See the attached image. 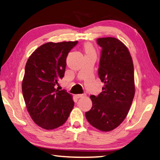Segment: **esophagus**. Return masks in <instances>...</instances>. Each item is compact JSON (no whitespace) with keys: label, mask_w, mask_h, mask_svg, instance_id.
<instances>
[{"label":"esophagus","mask_w":160,"mask_h":160,"mask_svg":"<svg viewBox=\"0 0 160 160\" xmlns=\"http://www.w3.org/2000/svg\"><path fill=\"white\" fill-rule=\"evenodd\" d=\"M86 96V94H77L76 97L77 98H82V97H84Z\"/></svg>","instance_id":"esophagus-1"}]
</instances>
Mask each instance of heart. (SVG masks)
<instances>
[{
  "mask_svg": "<svg viewBox=\"0 0 160 160\" xmlns=\"http://www.w3.org/2000/svg\"><path fill=\"white\" fill-rule=\"evenodd\" d=\"M83 50H84V52H85V53H86V54L95 53V50H94V47L92 46V45L90 43H86L84 44Z\"/></svg>",
  "mask_w": 160,
  "mask_h": 160,
  "instance_id": "b5f03b06",
  "label": "heart"
}]
</instances>
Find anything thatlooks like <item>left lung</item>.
Segmentation results:
<instances>
[{
    "mask_svg": "<svg viewBox=\"0 0 160 160\" xmlns=\"http://www.w3.org/2000/svg\"><path fill=\"white\" fill-rule=\"evenodd\" d=\"M101 51L98 75L104 83L102 92L91 95L92 107L85 113L91 125L102 131H110L128 115L135 96L134 67L126 45L112 37L99 38Z\"/></svg>",
    "mask_w": 160,
    "mask_h": 160,
    "instance_id": "obj_1",
    "label": "left lung"
}]
</instances>
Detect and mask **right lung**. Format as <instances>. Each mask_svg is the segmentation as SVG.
Instances as JSON below:
<instances>
[{
    "label": "right lung",
    "instance_id": "obj_1",
    "mask_svg": "<svg viewBox=\"0 0 160 160\" xmlns=\"http://www.w3.org/2000/svg\"><path fill=\"white\" fill-rule=\"evenodd\" d=\"M78 41L45 43L29 57L22 92L28 111L41 128L52 130L66 122L74 103L66 90L55 88L64 77L68 53Z\"/></svg>",
    "mask_w": 160,
    "mask_h": 160
}]
</instances>
